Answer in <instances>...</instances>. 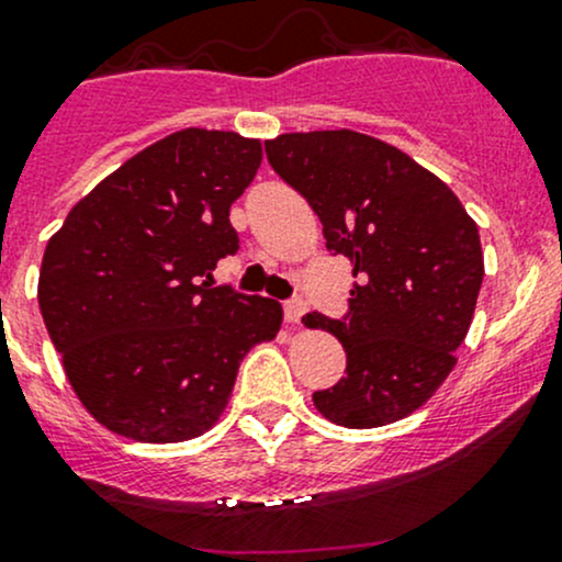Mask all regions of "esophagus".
<instances>
[{
	"label": "esophagus",
	"mask_w": 562,
	"mask_h": 562,
	"mask_svg": "<svg viewBox=\"0 0 562 562\" xmlns=\"http://www.w3.org/2000/svg\"><path fill=\"white\" fill-rule=\"evenodd\" d=\"M307 305L303 303V300H289L286 305H283V316H286L289 324H300L303 322Z\"/></svg>",
	"instance_id": "34e87169"
}]
</instances>
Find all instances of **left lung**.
Returning a JSON list of instances; mask_svg holds the SVG:
<instances>
[{"mask_svg":"<svg viewBox=\"0 0 562 562\" xmlns=\"http://www.w3.org/2000/svg\"><path fill=\"white\" fill-rule=\"evenodd\" d=\"M265 153L316 211L327 249L353 268L348 316L303 318L331 331L348 359L346 378L313 404L346 428L407 418L450 375L472 324L485 276L474 220L442 179L367 134H281Z\"/></svg>","mask_w":562,"mask_h":562,"instance_id":"obj_1","label":"left lung"}]
</instances>
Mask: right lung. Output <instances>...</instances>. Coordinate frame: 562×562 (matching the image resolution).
I'll list each match as a JSON object with an SVG mask.
<instances>
[{
	"instance_id": "obj_1",
	"label": "right lung",
	"mask_w": 562,
	"mask_h": 562,
	"mask_svg": "<svg viewBox=\"0 0 562 562\" xmlns=\"http://www.w3.org/2000/svg\"><path fill=\"white\" fill-rule=\"evenodd\" d=\"M259 162V138L177 131L95 184L47 240V335L77 400L120 437H201L225 413L244 356L279 335L276 300L211 281L238 251L231 206Z\"/></svg>"
}]
</instances>
